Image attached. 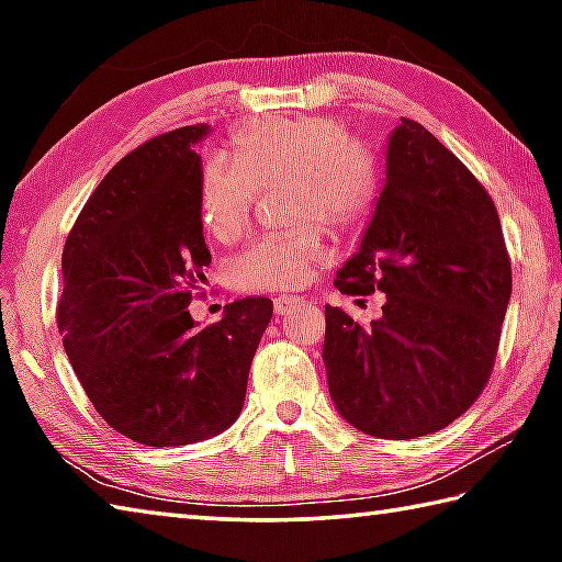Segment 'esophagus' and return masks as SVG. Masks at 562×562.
I'll return each mask as SVG.
<instances>
[{"instance_id": "34e87169", "label": "esophagus", "mask_w": 562, "mask_h": 562, "mask_svg": "<svg viewBox=\"0 0 562 562\" xmlns=\"http://www.w3.org/2000/svg\"><path fill=\"white\" fill-rule=\"evenodd\" d=\"M300 302H304V300H300V297H288V294H282V297H274V317H282V315H288V312L292 310V307H297Z\"/></svg>"}]
</instances>
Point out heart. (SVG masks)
Wrapping results in <instances>:
<instances>
[{"instance_id":"heart-1","label":"heart","mask_w":562,"mask_h":562,"mask_svg":"<svg viewBox=\"0 0 562 562\" xmlns=\"http://www.w3.org/2000/svg\"><path fill=\"white\" fill-rule=\"evenodd\" d=\"M290 186L292 223L260 237L227 262L243 292H282L307 284L327 258L317 221L349 227L364 221L382 193V166L329 116L262 121L235 138L233 160L213 158L203 176V223L215 240L233 243L250 223L255 188Z\"/></svg>"}]
</instances>
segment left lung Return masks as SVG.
Returning a JSON list of instances; mask_svg holds the SVG:
<instances>
[{
    "instance_id": "1",
    "label": "left lung",
    "mask_w": 562,
    "mask_h": 562,
    "mask_svg": "<svg viewBox=\"0 0 562 562\" xmlns=\"http://www.w3.org/2000/svg\"><path fill=\"white\" fill-rule=\"evenodd\" d=\"M345 294L384 292L361 327L325 307L329 396L379 439L449 426L486 386L510 300L496 205L422 123L402 119L384 148V186L357 252L337 272Z\"/></svg>"
}]
</instances>
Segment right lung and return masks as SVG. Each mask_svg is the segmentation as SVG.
Masks as SVG:
<instances>
[{
  "label": "right lung",
  "mask_w": 562,
  "mask_h": 562,
  "mask_svg": "<svg viewBox=\"0 0 562 562\" xmlns=\"http://www.w3.org/2000/svg\"><path fill=\"white\" fill-rule=\"evenodd\" d=\"M207 133L176 128L121 158L61 258L66 357L111 429L146 446L205 441L240 416L272 317L268 297L235 300L205 327L188 312L211 265L195 154Z\"/></svg>",
  "instance_id": "obj_1"
}]
</instances>
